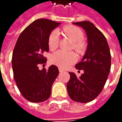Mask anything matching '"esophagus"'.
Instances as JSON below:
<instances>
[{"label":"esophagus","instance_id":"1","mask_svg":"<svg viewBox=\"0 0 122 122\" xmlns=\"http://www.w3.org/2000/svg\"><path fill=\"white\" fill-rule=\"evenodd\" d=\"M58 70H59V72H60V73H61V72H62L63 71H64V70H63L62 68H58Z\"/></svg>","mask_w":122,"mask_h":122}]
</instances>
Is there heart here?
Wrapping results in <instances>:
<instances>
[{"instance_id":"obj_1","label":"heart","mask_w":122,"mask_h":122,"mask_svg":"<svg viewBox=\"0 0 122 122\" xmlns=\"http://www.w3.org/2000/svg\"><path fill=\"white\" fill-rule=\"evenodd\" d=\"M64 33L70 37L74 42V48L76 50H81L84 46L82 39L84 34L79 28L74 26H66L64 28ZM59 43V33L57 30L50 32L48 39V44L50 50H54L57 48ZM51 62L61 68H66L75 62L76 56L72 52H66L64 50H58L54 52L50 58Z\"/></svg>"}]
</instances>
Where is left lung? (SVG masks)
Wrapping results in <instances>:
<instances>
[{"label": "left lung", "mask_w": 122, "mask_h": 122, "mask_svg": "<svg viewBox=\"0 0 122 122\" xmlns=\"http://www.w3.org/2000/svg\"><path fill=\"white\" fill-rule=\"evenodd\" d=\"M85 31L88 46L81 62L76 68L83 70L80 78L74 72H69L70 79L67 91L72 100L88 103L100 94L104 87L111 68L110 50L104 35L89 21L74 22Z\"/></svg>", "instance_id": "8db88e82"}]
</instances>
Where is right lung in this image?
Wrapping results in <instances>:
<instances>
[{"label":"right lung","instance_id":"obj_1","mask_svg":"<svg viewBox=\"0 0 122 122\" xmlns=\"http://www.w3.org/2000/svg\"><path fill=\"white\" fill-rule=\"evenodd\" d=\"M60 24L44 18L36 20L22 31L16 41L12 58L14 78L21 94L29 102H42L51 95L59 70L55 65L40 70L38 65L46 62L43 53L49 51V34Z\"/></svg>","mask_w":122,"mask_h":122}]
</instances>
